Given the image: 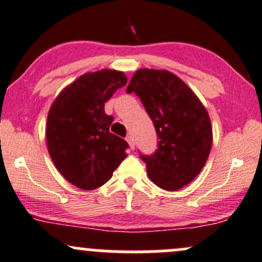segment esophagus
Masks as SVG:
<instances>
[{
	"instance_id": "obj_1",
	"label": "esophagus",
	"mask_w": 262,
	"mask_h": 262,
	"mask_svg": "<svg viewBox=\"0 0 262 262\" xmlns=\"http://www.w3.org/2000/svg\"><path fill=\"white\" fill-rule=\"evenodd\" d=\"M126 141H127L128 147H130L131 149H135V141H134V137H132V136H127V137H126Z\"/></svg>"
}]
</instances>
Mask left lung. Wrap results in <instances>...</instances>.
I'll return each mask as SVG.
<instances>
[{
    "label": "left lung",
    "instance_id": "8db88e82",
    "mask_svg": "<svg viewBox=\"0 0 262 262\" xmlns=\"http://www.w3.org/2000/svg\"><path fill=\"white\" fill-rule=\"evenodd\" d=\"M126 92H135L159 137L153 156H141L148 177L161 189L175 192L204 167L212 146L209 113L192 89L169 70L138 69Z\"/></svg>",
    "mask_w": 262,
    "mask_h": 262
}]
</instances>
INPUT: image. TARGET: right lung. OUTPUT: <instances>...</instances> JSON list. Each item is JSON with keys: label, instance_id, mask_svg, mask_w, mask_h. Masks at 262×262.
Listing matches in <instances>:
<instances>
[{"label": "right lung", "instance_id": "add662e5", "mask_svg": "<svg viewBox=\"0 0 262 262\" xmlns=\"http://www.w3.org/2000/svg\"><path fill=\"white\" fill-rule=\"evenodd\" d=\"M126 82L119 70L86 73L64 87L51 105L48 153L64 179L77 188L103 186L127 156L128 144L109 132L113 116L104 112V103Z\"/></svg>", "mask_w": 262, "mask_h": 262}]
</instances>
